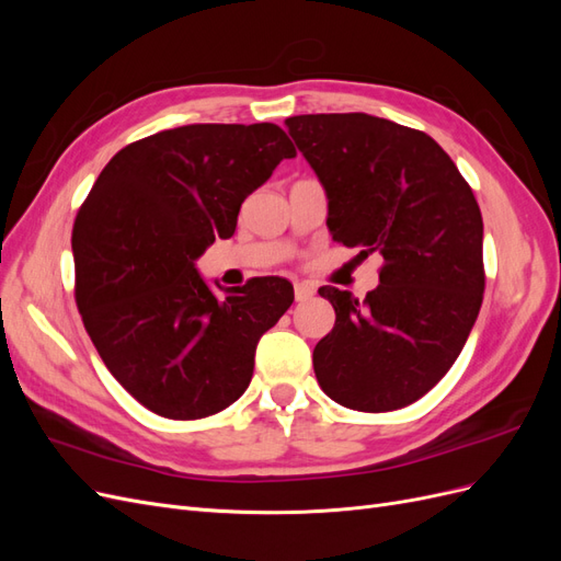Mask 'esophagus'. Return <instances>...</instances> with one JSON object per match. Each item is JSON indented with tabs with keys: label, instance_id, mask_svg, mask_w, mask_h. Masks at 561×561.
I'll list each match as a JSON object with an SVG mask.
<instances>
[{
	"label": "esophagus",
	"instance_id": "obj_1",
	"mask_svg": "<svg viewBox=\"0 0 561 561\" xmlns=\"http://www.w3.org/2000/svg\"><path fill=\"white\" fill-rule=\"evenodd\" d=\"M313 295H316L313 285H309V283H295V299H297V301H307V299H311Z\"/></svg>",
	"mask_w": 561,
	"mask_h": 561
}]
</instances>
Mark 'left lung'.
I'll use <instances>...</instances> for the list:
<instances>
[{
    "instance_id": "left-lung-1",
    "label": "left lung",
    "mask_w": 561,
    "mask_h": 561,
    "mask_svg": "<svg viewBox=\"0 0 561 561\" xmlns=\"http://www.w3.org/2000/svg\"><path fill=\"white\" fill-rule=\"evenodd\" d=\"M285 126L325 186L332 241L383 257L365 301L330 285L318 290L336 320L313 348L316 379L348 410H400L447 375L478 320V201L421 130L363 112L299 114Z\"/></svg>"
}]
</instances>
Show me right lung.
<instances>
[{
  "instance_id": "right-lung-1",
  "label": "right lung",
  "mask_w": 561,
  "mask_h": 561,
  "mask_svg": "<svg viewBox=\"0 0 561 561\" xmlns=\"http://www.w3.org/2000/svg\"><path fill=\"white\" fill-rule=\"evenodd\" d=\"M295 145L276 124H190L116 151L75 219L77 307L100 358L159 416L203 419L239 400L260 336L293 283L219 287L196 260L236 231L241 203Z\"/></svg>"
}]
</instances>
